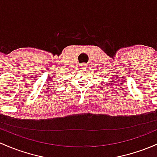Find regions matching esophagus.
I'll return each instance as SVG.
<instances>
[{"instance_id": "esophagus-1", "label": "esophagus", "mask_w": 157, "mask_h": 157, "mask_svg": "<svg viewBox=\"0 0 157 157\" xmlns=\"http://www.w3.org/2000/svg\"><path fill=\"white\" fill-rule=\"evenodd\" d=\"M81 66H82V68H87V66H88V64H87V63H82Z\"/></svg>"}]
</instances>
